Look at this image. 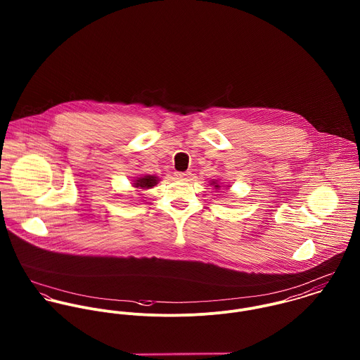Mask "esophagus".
Returning <instances> with one entry per match:
<instances>
[{
  "label": "esophagus",
  "mask_w": 360,
  "mask_h": 360,
  "mask_svg": "<svg viewBox=\"0 0 360 360\" xmlns=\"http://www.w3.org/2000/svg\"><path fill=\"white\" fill-rule=\"evenodd\" d=\"M190 174H191L190 172H176V173H174V176H176L177 180H187Z\"/></svg>",
  "instance_id": "1"
}]
</instances>
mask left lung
Segmentation results:
<instances>
[{
  "mask_svg": "<svg viewBox=\"0 0 360 360\" xmlns=\"http://www.w3.org/2000/svg\"><path fill=\"white\" fill-rule=\"evenodd\" d=\"M210 184H212V186H214V188H216V190H219V188H220V186H219V184H217V180H214V181H212V183H210Z\"/></svg>",
  "mask_w": 360,
  "mask_h": 360,
  "instance_id": "1",
  "label": "left lung"
}]
</instances>
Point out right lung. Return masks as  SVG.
Returning a JSON list of instances; mask_svg holds the SVG:
<instances>
[{"instance_id":"add662e5","label":"right lung","mask_w":360,"mask_h":360,"mask_svg":"<svg viewBox=\"0 0 360 360\" xmlns=\"http://www.w3.org/2000/svg\"><path fill=\"white\" fill-rule=\"evenodd\" d=\"M159 179L156 176H151V174H147V176H141V177H137L133 183V187L136 188H143V190H147V188H153L154 186L158 184Z\"/></svg>"}]
</instances>
